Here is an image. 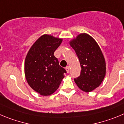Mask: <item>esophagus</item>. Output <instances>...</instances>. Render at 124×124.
Segmentation results:
<instances>
[{
    "label": "esophagus",
    "mask_w": 124,
    "mask_h": 124,
    "mask_svg": "<svg viewBox=\"0 0 124 124\" xmlns=\"http://www.w3.org/2000/svg\"><path fill=\"white\" fill-rule=\"evenodd\" d=\"M65 69H66L67 73H69V72H70V68H69V67H66Z\"/></svg>",
    "instance_id": "34e87169"
}]
</instances>
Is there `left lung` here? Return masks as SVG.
<instances>
[{"instance_id":"1","label":"left lung","mask_w":124,"mask_h":124,"mask_svg":"<svg viewBox=\"0 0 124 124\" xmlns=\"http://www.w3.org/2000/svg\"><path fill=\"white\" fill-rule=\"evenodd\" d=\"M70 44L78 56L81 69L75 82L80 90L90 92L100 85L105 77L103 54L95 40L85 33L79 34Z\"/></svg>"}]
</instances>
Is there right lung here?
Returning a JSON list of instances; mask_svg holds the SVG:
<instances>
[{
    "label": "right lung",
    "instance_id": "1",
    "mask_svg": "<svg viewBox=\"0 0 124 124\" xmlns=\"http://www.w3.org/2000/svg\"><path fill=\"white\" fill-rule=\"evenodd\" d=\"M62 39L44 34L34 43L25 59L24 73L29 85L43 96L55 92L59 86L65 69L59 65L54 53Z\"/></svg>",
    "mask_w": 124,
    "mask_h": 124
}]
</instances>
